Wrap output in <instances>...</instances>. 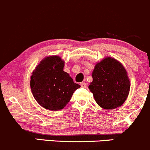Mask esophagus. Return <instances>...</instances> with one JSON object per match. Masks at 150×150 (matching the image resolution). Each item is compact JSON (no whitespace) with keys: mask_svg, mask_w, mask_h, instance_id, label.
<instances>
[{"mask_svg":"<svg viewBox=\"0 0 150 150\" xmlns=\"http://www.w3.org/2000/svg\"><path fill=\"white\" fill-rule=\"evenodd\" d=\"M80 86L82 87V88H87V84L85 83H80Z\"/></svg>","mask_w":150,"mask_h":150,"instance_id":"1","label":"esophagus"}]
</instances>
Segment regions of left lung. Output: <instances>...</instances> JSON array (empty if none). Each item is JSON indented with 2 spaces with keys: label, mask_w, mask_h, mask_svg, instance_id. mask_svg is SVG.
I'll return each mask as SVG.
<instances>
[{
  "label": "left lung",
  "mask_w": 150,
  "mask_h": 150,
  "mask_svg": "<svg viewBox=\"0 0 150 150\" xmlns=\"http://www.w3.org/2000/svg\"><path fill=\"white\" fill-rule=\"evenodd\" d=\"M93 82L88 88L98 105L105 110H113L125 102L130 90L127 72L120 62L106 57L97 62Z\"/></svg>",
  "instance_id": "1"
}]
</instances>
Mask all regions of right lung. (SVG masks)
<instances>
[{
  "instance_id": "right-lung-1",
  "label": "right lung",
  "mask_w": 150,
  "mask_h": 150,
  "mask_svg": "<svg viewBox=\"0 0 150 150\" xmlns=\"http://www.w3.org/2000/svg\"><path fill=\"white\" fill-rule=\"evenodd\" d=\"M65 61L57 55L45 57L30 76V88L37 103L46 110L63 109L80 87L63 70Z\"/></svg>"
}]
</instances>
